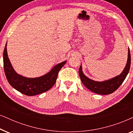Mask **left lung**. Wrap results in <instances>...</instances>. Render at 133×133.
<instances>
[{
	"mask_svg": "<svg viewBox=\"0 0 133 133\" xmlns=\"http://www.w3.org/2000/svg\"><path fill=\"white\" fill-rule=\"evenodd\" d=\"M130 65L131 55L130 49L128 48V60H127V65L124 70L120 75L108 81L103 82L94 81L85 76V74L83 73L81 65L79 70V74L82 82L87 88L95 93L101 94V95H106V94L112 93L121 86L130 71Z\"/></svg>",
	"mask_w": 133,
	"mask_h": 133,
	"instance_id": "8db88e82",
	"label": "left lung"
}]
</instances>
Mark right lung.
Returning a JSON list of instances; mask_svg holds the SVG:
<instances>
[{
  "label": "right lung",
  "mask_w": 133,
  "mask_h": 133,
  "mask_svg": "<svg viewBox=\"0 0 133 133\" xmlns=\"http://www.w3.org/2000/svg\"><path fill=\"white\" fill-rule=\"evenodd\" d=\"M3 68L9 83L14 89L25 95L32 96L46 92L56 83L58 73L66 61L56 65L51 70L39 77L28 78L19 75L12 68L8 57L6 43L3 51Z\"/></svg>",
  "instance_id": "add662e5"
}]
</instances>
